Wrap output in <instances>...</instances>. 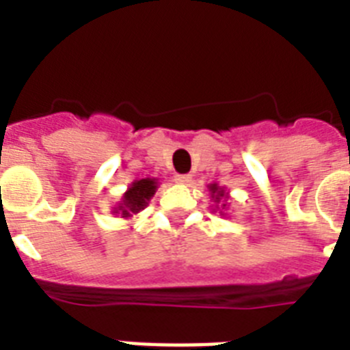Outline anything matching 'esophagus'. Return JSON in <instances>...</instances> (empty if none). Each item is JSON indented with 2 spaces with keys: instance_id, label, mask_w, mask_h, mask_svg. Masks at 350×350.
Masks as SVG:
<instances>
[{
  "instance_id": "obj_1",
  "label": "esophagus",
  "mask_w": 350,
  "mask_h": 350,
  "mask_svg": "<svg viewBox=\"0 0 350 350\" xmlns=\"http://www.w3.org/2000/svg\"><path fill=\"white\" fill-rule=\"evenodd\" d=\"M191 175H175V180L178 182V184H189L191 182Z\"/></svg>"
}]
</instances>
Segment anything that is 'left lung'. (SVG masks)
I'll use <instances>...</instances> for the list:
<instances>
[{"label":"left lung","mask_w":350,"mask_h":350,"mask_svg":"<svg viewBox=\"0 0 350 350\" xmlns=\"http://www.w3.org/2000/svg\"><path fill=\"white\" fill-rule=\"evenodd\" d=\"M208 191H210V198H212L213 202L220 203L222 201L223 203L221 204V206H222V208H226V200H228V194H226L224 187H219L217 184H210ZM215 208H219V206H215ZM219 213H221V215H224L222 212H219Z\"/></svg>","instance_id":"obj_1"}]
</instances>
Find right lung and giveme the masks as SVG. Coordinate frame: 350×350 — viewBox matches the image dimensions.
<instances>
[{
  "label": "right lung",
  "mask_w": 350,
  "mask_h": 350,
  "mask_svg": "<svg viewBox=\"0 0 350 350\" xmlns=\"http://www.w3.org/2000/svg\"><path fill=\"white\" fill-rule=\"evenodd\" d=\"M157 180L156 178H140L135 180L129 189L122 196V202L113 208V213H120V217H131L133 213H138L147 206L150 198L156 194Z\"/></svg>",
  "instance_id": "right-lung-1"
}]
</instances>
